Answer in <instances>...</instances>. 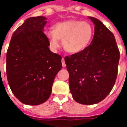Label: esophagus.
Segmentation results:
<instances>
[{"label":"esophagus","instance_id":"34e87169","mask_svg":"<svg viewBox=\"0 0 127 127\" xmlns=\"http://www.w3.org/2000/svg\"><path fill=\"white\" fill-rule=\"evenodd\" d=\"M62 64H63V67H64L66 66V64H65V62H64V58L62 59Z\"/></svg>","mask_w":127,"mask_h":127}]
</instances>
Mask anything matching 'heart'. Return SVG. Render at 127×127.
<instances>
[{
    "instance_id": "obj_1",
    "label": "heart",
    "mask_w": 127,
    "mask_h": 127,
    "mask_svg": "<svg viewBox=\"0 0 127 127\" xmlns=\"http://www.w3.org/2000/svg\"><path fill=\"white\" fill-rule=\"evenodd\" d=\"M45 35L52 50L59 48L60 39H62L67 53L78 54L88 47L93 36V28L87 21L69 20L55 23L52 30L46 31Z\"/></svg>"
}]
</instances>
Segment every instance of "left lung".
Returning <instances> with one entry per match:
<instances>
[{
	"mask_svg": "<svg viewBox=\"0 0 127 127\" xmlns=\"http://www.w3.org/2000/svg\"><path fill=\"white\" fill-rule=\"evenodd\" d=\"M95 25L91 44L83 51L64 57L73 98L91 105L104 99L113 88L120 53L113 34L99 20L89 17Z\"/></svg>",
	"mask_w": 127,
	"mask_h": 127,
	"instance_id": "8db88e82",
	"label": "left lung"
}]
</instances>
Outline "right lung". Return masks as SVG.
Here are the masks:
<instances>
[{
	"label": "right lung",
	"instance_id": "right-lung-1",
	"mask_svg": "<svg viewBox=\"0 0 127 127\" xmlns=\"http://www.w3.org/2000/svg\"><path fill=\"white\" fill-rule=\"evenodd\" d=\"M46 19H26L13 33L6 54L9 85L15 97L27 105H38L48 99L62 68L61 56L50 51L43 32Z\"/></svg>",
	"mask_w": 127,
	"mask_h": 127
}]
</instances>
